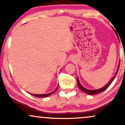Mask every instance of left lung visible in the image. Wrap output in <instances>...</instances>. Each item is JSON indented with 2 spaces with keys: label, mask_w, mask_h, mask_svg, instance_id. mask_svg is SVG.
Instances as JSON below:
<instances>
[{
  "label": "left lung",
  "mask_w": 125,
  "mask_h": 125,
  "mask_svg": "<svg viewBox=\"0 0 125 125\" xmlns=\"http://www.w3.org/2000/svg\"><path fill=\"white\" fill-rule=\"evenodd\" d=\"M116 33V31H115ZM119 66L118 67V69H117V71L116 72V74H115V76H113V77L112 79L111 80H110L109 82L107 83L106 85L104 86V87H102V88L99 89H97V90H88L87 89H85L84 87H83L81 85V83H80L79 82V81L78 79V77H77V86H78L79 88L81 90H82V91H83L84 92L86 93L87 94H91V95H92V94H99V93L100 92H104V90H106V89L109 86V85L110 84H111V83L112 82V81H113V79H115V77L116 75V74L117 73V72H118L119 71Z\"/></svg>",
  "instance_id": "8db88e82"
}]
</instances>
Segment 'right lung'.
I'll use <instances>...</instances> for the list:
<instances>
[{"label":"right lung","mask_w":125,"mask_h":125,"mask_svg":"<svg viewBox=\"0 0 125 125\" xmlns=\"http://www.w3.org/2000/svg\"><path fill=\"white\" fill-rule=\"evenodd\" d=\"M58 87H57L56 89L55 90H54L53 92H52L51 93V94H31V95L35 96H36V97H48V96H49L51 95L52 94H53V93L54 92L56 91V90L58 89Z\"/></svg>","instance_id":"right-lung-1"}]
</instances>
